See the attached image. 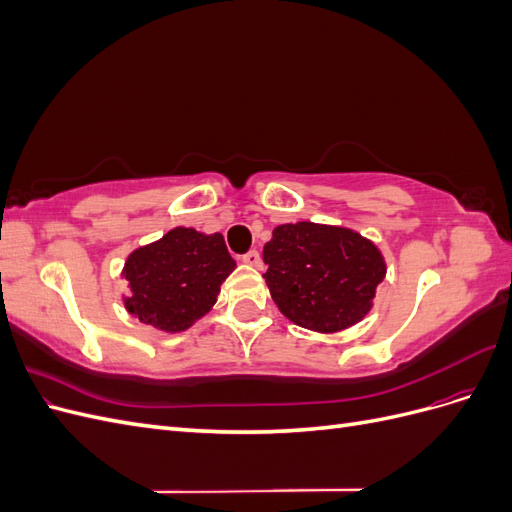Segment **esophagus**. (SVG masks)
<instances>
[{"label": "esophagus", "instance_id": "34e87169", "mask_svg": "<svg viewBox=\"0 0 512 512\" xmlns=\"http://www.w3.org/2000/svg\"><path fill=\"white\" fill-rule=\"evenodd\" d=\"M241 260L245 262V265H250V267H260V254H258V250H250L247 254H243Z\"/></svg>", "mask_w": 512, "mask_h": 512}]
</instances>
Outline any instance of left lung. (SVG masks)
<instances>
[{"label":"left lung","mask_w":512,"mask_h":512,"mask_svg":"<svg viewBox=\"0 0 512 512\" xmlns=\"http://www.w3.org/2000/svg\"><path fill=\"white\" fill-rule=\"evenodd\" d=\"M262 275L280 312L299 327L335 333L367 316L386 267L359 232L314 222L284 224L265 243Z\"/></svg>","instance_id":"left-lung-1"}]
</instances>
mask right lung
Here are the masks:
<instances>
[{
  "instance_id": "right-lung-1",
  "label": "right lung",
  "mask_w": 512,
  "mask_h": 512,
  "mask_svg": "<svg viewBox=\"0 0 512 512\" xmlns=\"http://www.w3.org/2000/svg\"><path fill=\"white\" fill-rule=\"evenodd\" d=\"M235 269L220 232L175 228L130 254L123 275L132 297L126 309L151 327L177 333L213 307L222 282Z\"/></svg>"
}]
</instances>
